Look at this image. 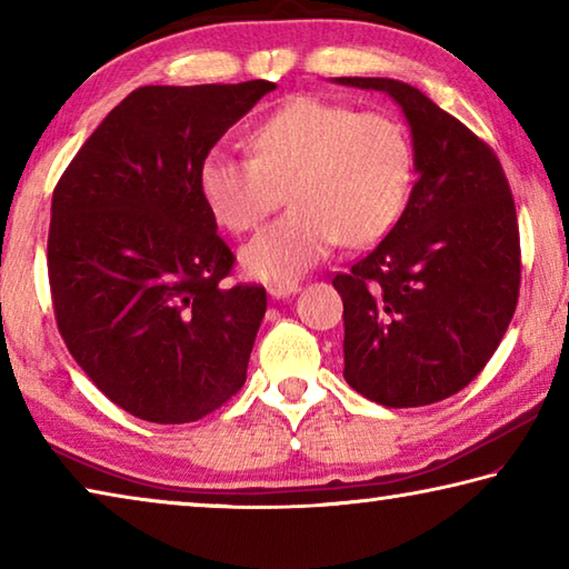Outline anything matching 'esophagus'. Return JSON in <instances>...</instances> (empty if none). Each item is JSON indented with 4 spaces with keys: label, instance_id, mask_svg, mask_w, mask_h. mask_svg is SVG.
I'll list each match as a JSON object with an SVG mask.
<instances>
[{
    "label": "esophagus",
    "instance_id": "obj_1",
    "mask_svg": "<svg viewBox=\"0 0 569 569\" xmlns=\"http://www.w3.org/2000/svg\"><path fill=\"white\" fill-rule=\"evenodd\" d=\"M298 291H301V283H296V281H278V283L268 286V293H271L273 298H286V296H293Z\"/></svg>",
    "mask_w": 569,
    "mask_h": 569
}]
</instances>
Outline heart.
I'll return each instance as SVG.
<instances>
[{
	"label": "heart",
	"mask_w": 569,
	"mask_h": 569,
	"mask_svg": "<svg viewBox=\"0 0 569 569\" xmlns=\"http://www.w3.org/2000/svg\"><path fill=\"white\" fill-rule=\"evenodd\" d=\"M253 158L210 150L198 188L220 226L250 233L281 206L291 210L243 250L263 281H291L341 243L389 233L413 188V142L387 112H359L319 98H293L250 132Z\"/></svg>",
	"instance_id": "heart-1"
}]
</instances>
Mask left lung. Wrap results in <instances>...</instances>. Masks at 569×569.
<instances>
[{"label":"left lung","mask_w":569,"mask_h":569,"mask_svg":"<svg viewBox=\"0 0 569 569\" xmlns=\"http://www.w3.org/2000/svg\"><path fill=\"white\" fill-rule=\"evenodd\" d=\"M333 82L391 94L417 158L397 226L333 278L343 379L381 407H427L485 369L515 316L522 250L512 190L495 150L417 88L387 77Z\"/></svg>","instance_id":"obj_1"}]
</instances>
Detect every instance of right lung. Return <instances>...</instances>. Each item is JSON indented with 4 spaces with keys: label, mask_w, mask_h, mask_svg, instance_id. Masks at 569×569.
Returning a JSON list of instances; mask_svg holds the SVG:
<instances>
[{
    "label": "right lung",
    "mask_w": 569,
    "mask_h": 569,
    "mask_svg": "<svg viewBox=\"0 0 569 569\" xmlns=\"http://www.w3.org/2000/svg\"><path fill=\"white\" fill-rule=\"evenodd\" d=\"M268 80L132 90L52 192L47 273L67 351L132 417L188 423L246 383L266 288L226 278L236 256L198 188L200 162Z\"/></svg>",
    "instance_id": "right-lung-1"
}]
</instances>
